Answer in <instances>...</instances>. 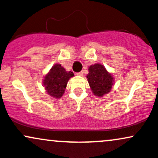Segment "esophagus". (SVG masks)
I'll use <instances>...</instances> for the list:
<instances>
[{
    "mask_svg": "<svg viewBox=\"0 0 158 158\" xmlns=\"http://www.w3.org/2000/svg\"><path fill=\"white\" fill-rule=\"evenodd\" d=\"M77 75H79V76H83V74H84V72H77Z\"/></svg>",
    "mask_w": 158,
    "mask_h": 158,
    "instance_id": "1",
    "label": "esophagus"
}]
</instances>
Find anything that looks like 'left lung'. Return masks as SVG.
I'll list each match as a JSON object with an SVG mask.
<instances>
[{
	"mask_svg": "<svg viewBox=\"0 0 158 158\" xmlns=\"http://www.w3.org/2000/svg\"><path fill=\"white\" fill-rule=\"evenodd\" d=\"M87 81L94 95L102 96L109 93L113 85V77L100 64H95L89 68Z\"/></svg>",
	"mask_w": 158,
	"mask_h": 158,
	"instance_id": "obj_1",
	"label": "left lung"
}]
</instances>
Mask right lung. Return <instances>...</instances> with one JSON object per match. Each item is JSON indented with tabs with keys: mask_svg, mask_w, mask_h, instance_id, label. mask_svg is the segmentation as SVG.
<instances>
[{
	"mask_svg": "<svg viewBox=\"0 0 158 158\" xmlns=\"http://www.w3.org/2000/svg\"><path fill=\"white\" fill-rule=\"evenodd\" d=\"M73 76L74 74L72 72H66L61 65L56 64L52 68L44 80L46 90L50 96L59 99L65 92L69 78Z\"/></svg>",
	"mask_w": 158,
	"mask_h": 158,
	"instance_id": "1",
	"label": "right lung"
}]
</instances>
